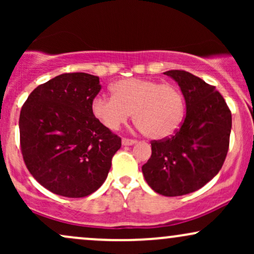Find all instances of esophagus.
<instances>
[{"instance_id":"esophagus-1","label":"esophagus","mask_w":254,"mask_h":254,"mask_svg":"<svg viewBox=\"0 0 254 254\" xmlns=\"http://www.w3.org/2000/svg\"><path fill=\"white\" fill-rule=\"evenodd\" d=\"M136 142L137 141H135V139H127V138L122 139V144L125 145V147H127V145H133L136 143Z\"/></svg>"}]
</instances>
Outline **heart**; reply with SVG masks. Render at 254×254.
<instances>
[{
	"instance_id": "1",
	"label": "heart",
	"mask_w": 254,
	"mask_h": 254,
	"mask_svg": "<svg viewBox=\"0 0 254 254\" xmlns=\"http://www.w3.org/2000/svg\"><path fill=\"white\" fill-rule=\"evenodd\" d=\"M112 97L92 101L94 117L109 130H118L133 112V122L148 138L173 136L185 118V99L177 86L147 78H124L111 86Z\"/></svg>"
}]
</instances>
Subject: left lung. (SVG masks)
<instances>
[{"label": "left lung", "mask_w": 254, "mask_h": 254, "mask_svg": "<svg viewBox=\"0 0 254 254\" xmlns=\"http://www.w3.org/2000/svg\"><path fill=\"white\" fill-rule=\"evenodd\" d=\"M164 74L180 87L186 116L176 135L151 142L142 173L157 193L176 197L199 190L220 172L228 153L232 113L222 95L202 78L184 70Z\"/></svg>", "instance_id": "left-lung-1"}]
</instances>
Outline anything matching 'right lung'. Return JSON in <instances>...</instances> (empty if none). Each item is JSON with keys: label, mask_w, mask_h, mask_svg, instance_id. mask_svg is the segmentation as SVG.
<instances>
[{"label": "right lung", "mask_w": 254, "mask_h": 254, "mask_svg": "<svg viewBox=\"0 0 254 254\" xmlns=\"http://www.w3.org/2000/svg\"><path fill=\"white\" fill-rule=\"evenodd\" d=\"M100 89L94 75H58L38 86L20 112L25 164L40 185L60 196L81 198L97 191L122 145L92 112Z\"/></svg>", "instance_id": "obj_1"}]
</instances>
